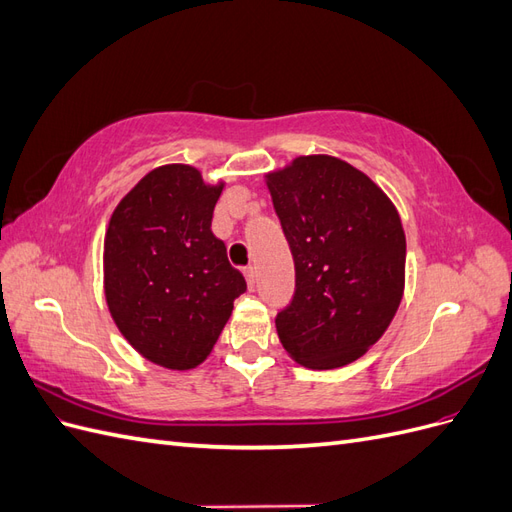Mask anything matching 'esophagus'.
<instances>
[{
    "instance_id": "obj_1",
    "label": "esophagus",
    "mask_w": 512,
    "mask_h": 512,
    "mask_svg": "<svg viewBox=\"0 0 512 512\" xmlns=\"http://www.w3.org/2000/svg\"><path fill=\"white\" fill-rule=\"evenodd\" d=\"M245 280H247V286H250V288L256 286L258 275H256V269H254V267H247V269H245Z\"/></svg>"
}]
</instances>
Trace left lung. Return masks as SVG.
<instances>
[{
	"label": "left lung",
	"mask_w": 512,
	"mask_h": 512,
	"mask_svg": "<svg viewBox=\"0 0 512 512\" xmlns=\"http://www.w3.org/2000/svg\"><path fill=\"white\" fill-rule=\"evenodd\" d=\"M267 185L294 260V294L275 316L280 342L309 369L348 365L401 303L399 213L367 175L331 156L297 158Z\"/></svg>",
	"instance_id": "8db88e82"
}]
</instances>
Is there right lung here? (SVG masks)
I'll return each instance as SVG.
<instances>
[{
	"instance_id": "1",
	"label": "right lung",
	"mask_w": 512,
	"mask_h": 512,
	"mask_svg": "<svg viewBox=\"0 0 512 512\" xmlns=\"http://www.w3.org/2000/svg\"><path fill=\"white\" fill-rule=\"evenodd\" d=\"M222 188L192 166H160L121 200L106 230L111 316L145 359L168 369L203 363L247 290L211 232Z\"/></svg>"
}]
</instances>
